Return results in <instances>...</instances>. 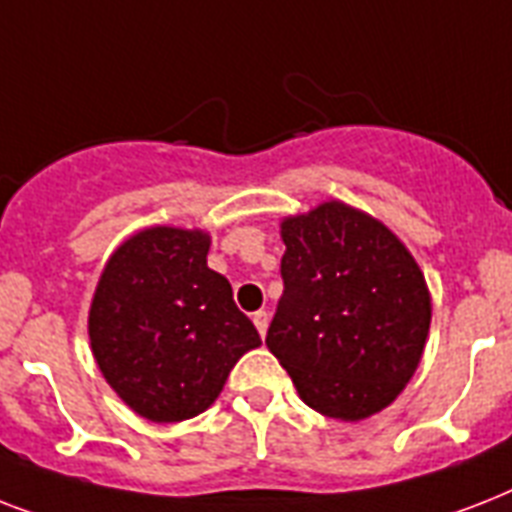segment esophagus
<instances>
[{
  "mask_svg": "<svg viewBox=\"0 0 512 512\" xmlns=\"http://www.w3.org/2000/svg\"><path fill=\"white\" fill-rule=\"evenodd\" d=\"M252 321H255L257 332H260V337H265V332H268V321H271V316L265 311H257L255 316H252Z\"/></svg>",
  "mask_w": 512,
  "mask_h": 512,
  "instance_id": "1",
  "label": "esophagus"
}]
</instances>
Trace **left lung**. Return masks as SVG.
<instances>
[{"mask_svg": "<svg viewBox=\"0 0 512 512\" xmlns=\"http://www.w3.org/2000/svg\"><path fill=\"white\" fill-rule=\"evenodd\" d=\"M284 295L265 345L305 404L356 422L393 404L420 364L430 292L390 228L342 201L284 217Z\"/></svg>", "mask_w": 512, "mask_h": 512, "instance_id": "8db88e82", "label": "left lung"}]
</instances>
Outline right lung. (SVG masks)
Segmentation results:
<instances>
[{
  "label": "right lung",
  "instance_id": "obj_1",
  "mask_svg": "<svg viewBox=\"0 0 512 512\" xmlns=\"http://www.w3.org/2000/svg\"><path fill=\"white\" fill-rule=\"evenodd\" d=\"M207 252L204 231L146 228L108 257L92 297L87 327L98 369L151 422L209 409L236 361L260 345Z\"/></svg>",
  "mask_w": 512,
  "mask_h": 512
}]
</instances>
